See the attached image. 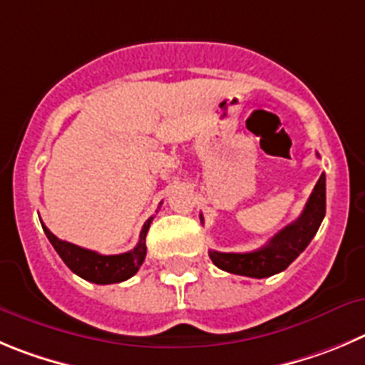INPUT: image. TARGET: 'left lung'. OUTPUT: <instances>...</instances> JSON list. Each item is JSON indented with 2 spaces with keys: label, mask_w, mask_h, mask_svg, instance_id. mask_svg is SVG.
Returning <instances> with one entry per match:
<instances>
[{
  "label": "left lung",
  "mask_w": 365,
  "mask_h": 365,
  "mask_svg": "<svg viewBox=\"0 0 365 365\" xmlns=\"http://www.w3.org/2000/svg\"><path fill=\"white\" fill-rule=\"evenodd\" d=\"M326 214V176L321 175L297 221L275 234L263 248L245 254L210 250L209 255L217 268L230 274L263 279L286 270L309 245ZM202 217L203 221V216Z\"/></svg>",
  "instance_id": "1"
}]
</instances>
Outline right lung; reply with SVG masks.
I'll list each match as a JSON object with an SVG mask.
<instances>
[{
  "mask_svg": "<svg viewBox=\"0 0 365 365\" xmlns=\"http://www.w3.org/2000/svg\"><path fill=\"white\" fill-rule=\"evenodd\" d=\"M153 217H149L142 227L140 241L133 250L124 252V254L117 255H102L98 252L88 250V248L77 247L73 243L59 240L53 236L43 223V230L46 237L50 240L52 247L56 248L57 254L61 255V259L66 263L73 274L79 277L86 279V281L95 282V284H113V282H122L125 279L133 277L138 272L145 259V236H148L149 225H151Z\"/></svg>",
  "mask_w": 365,
  "mask_h": 365,
  "instance_id": "right-lung-1",
  "label": "right lung"
}]
</instances>
